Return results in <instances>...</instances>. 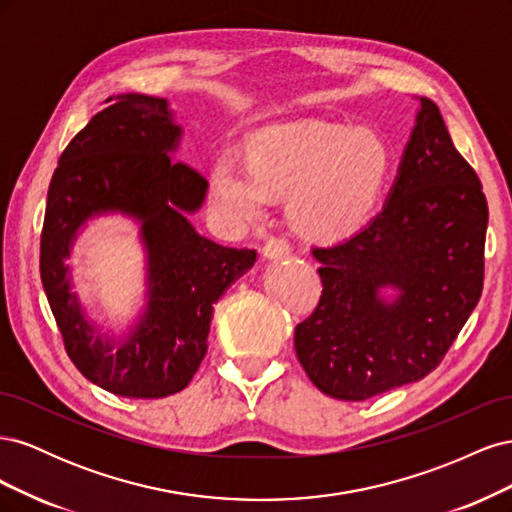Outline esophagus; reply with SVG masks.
Here are the masks:
<instances>
[{"label":"esophagus","instance_id":"1","mask_svg":"<svg viewBox=\"0 0 512 512\" xmlns=\"http://www.w3.org/2000/svg\"><path fill=\"white\" fill-rule=\"evenodd\" d=\"M265 258H284L290 254V243L284 237H271L265 247H262Z\"/></svg>","mask_w":512,"mask_h":512}]
</instances>
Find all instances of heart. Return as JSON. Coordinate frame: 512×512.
<instances>
[{"label":"heart","mask_w":512,"mask_h":512,"mask_svg":"<svg viewBox=\"0 0 512 512\" xmlns=\"http://www.w3.org/2000/svg\"><path fill=\"white\" fill-rule=\"evenodd\" d=\"M245 164L222 156L213 166L215 209L232 224L258 220L271 194H292L294 222L309 235H346L374 207L389 173V149L371 130L322 121L256 132Z\"/></svg>","instance_id":"b5f03b06"}]
</instances>
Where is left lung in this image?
<instances>
[{"label":"left lung","mask_w":512,"mask_h":512,"mask_svg":"<svg viewBox=\"0 0 512 512\" xmlns=\"http://www.w3.org/2000/svg\"><path fill=\"white\" fill-rule=\"evenodd\" d=\"M487 198L440 108L421 98L382 211L346 241L314 247L322 294L294 329L318 389L363 401L423 380L453 346L485 282ZM397 285L391 306L377 288Z\"/></svg>","instance_id":"1"}]
</instances>
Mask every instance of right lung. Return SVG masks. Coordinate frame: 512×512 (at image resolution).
<instances>
[{
	"label": "right lung",
	"mask_w": 512,
	"mask_h": 512,
	"mask_svg": "<svg viewBox=\"0 0 512 512\" xmlns=\"http://www.w3.org/2000/svg\"><path fill=\"white\" fill-rule=\"evenodd\" d=\"M59 158L46 196L40 277L70 361L100 389L160 399L183 391L207 354L213 303L254 265V250L200 237L185 213L205 200L207 179L168 156L179 141L166 100L108 98ZM123 210L144 220L150 247V309L119 349L93 337L69 292L63 260L94 212Z\"/></svg>",
	"instance_id": "add662e5"
}]
</instances>
